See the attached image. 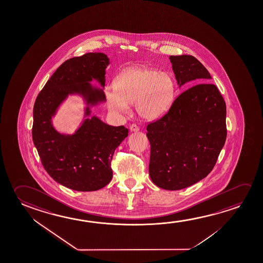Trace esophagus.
Masks as SVG:
<instances>
[{
    "mask_svg": "<svg viewBox=\"0 0 263 263\" xmlns=\"http://www.w3.org/2000/svg\"><path fill=\"white\" fill-rule=\"evenodd\" d=\"M129 128L131 132H138V130H139V127L136 124H132V125H130Z\"/></svg>",
    "mask_w": 263,
    "mask_h": 263,
    "instance_id": "1",
    "label": "esophagus"
}]
</instances>
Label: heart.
<instances>
[{"label":"heart","instance_id":"1","mask_svg":"<svg viewBox=\"0 0 263 263\" xmlns=\"http://www.w3.org/2000/svg\"><path fill=\"white\" fill-rule=\"evenodd\" d=\"M175 83L166 72L146 66H133L117 77L116 85L105 87L109 109L125 114L136 103L138 115L148 121L163 117L174 100Z\"/></svg>","mask_w":263,"mask_h":263}]
</instances>
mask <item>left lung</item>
<instances>
[{
  "label": "left lung",
  "instance_id": "8db88e82",
  "mask_svg": "<svg viewBox=\"0 0 263 263\" xmlns=\"http://www.w3.org/2000/svg\"><path fill=\"white\" fill-rule=\"evenodd\" d=\"M179 86L211 78L192 55H171ZM226 103L216 85L200 83L186 89L161 118L146 125L149 175L155 185L178 190L206 178L227 138Z\"/></svg>",
  "mask_w": 263,
  "mask_h": 263
}]
</instances>
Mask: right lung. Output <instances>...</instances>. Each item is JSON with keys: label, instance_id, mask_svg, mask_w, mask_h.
<instances>
[{"label": "right lung", "instance_id": "add662e5", "mask_svg": "<svg viewBox=\"0 0 263 263\" xmlns=\"http://www.w3.org/2000/svg\"><path fill=\"white\" fill-rule=\"evenodd\" d=\"M109 59L103 53H85L65 61L42 89L33 105L32 141L41 162L51 178L77 191H95L112 179L114 152L128 135L124 125H106L97 117L85 118L73 135H62L52 125V117L68 95L79 93L87 105L105 101L103 89L89 82L97 79L105 86ZM90 115L89 106L85 117Z\"/></svg>", "mask_w": 263, "mask_h": 263}]
</instances>
